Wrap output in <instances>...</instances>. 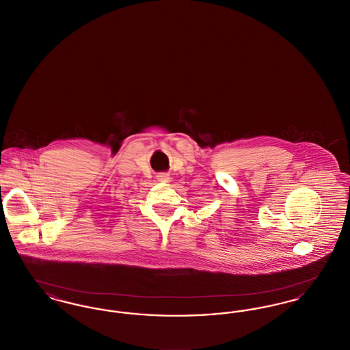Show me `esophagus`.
<instances>
[{
  "mask_svg": "<svg viewBox=\"0 0 350 350\" xmlns=\"http://www.w3.org/2000/svg\"><path fill=\"white\" fill-rule=\"evenodd\" d=\"M157 180H159L160 183H169V181H170V177H169V174H167V173H160V174L157 176Z\"/></svg>",
  "mask_w": 350,
  "mask_h": 350,
  "instance_id": "esophagus-1",
  "label": "esophagus"
}]
</instances>
